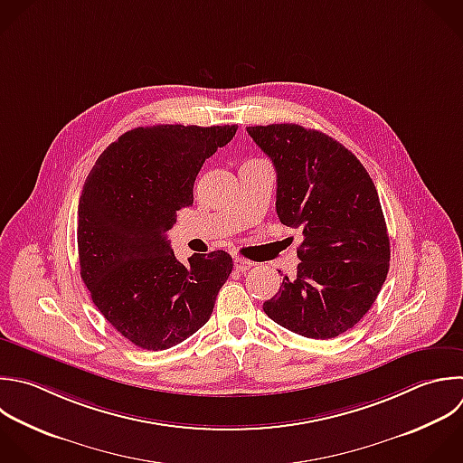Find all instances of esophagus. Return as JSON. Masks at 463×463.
<instances>
[{
    "label": "esophagus",
    "instance_id": "1",
    "mask_svg": "<svg viewBox=\"0 0 463 463\" xmlns=\"http://www.w3.org/2000/svg\"><path fill=\"white\" fill-rule=\"evenodd\" d=\"M233 266H235L237 271H248V269H251L255 266V262H251L248 259H242V257H235Z\"/></svg>",
    "mask_w": 463,
    "mask_h": 463
}]
</instances>
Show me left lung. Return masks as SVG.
<instances>
[{
	"instance_id": "left-lung-1",
	"label": "left lung",
	"mask_w": 463,
	"mask_h": 463,
	"mask_svg": "<svg viewBox=\"0 0 463 463\" xmlns=\"http://www.w3.org/2000/svg\"><path fill=\"white\" fill-rule=\"evenodd\" d=\"M277 172V215L302 230L297 277H284L264 313L307 336L335 338L376 300L389 271L380 199L362 163L338 141L300 125L248 127Z\"/></svg>"
}]
</instances>
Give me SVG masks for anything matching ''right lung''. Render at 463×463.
<instances>
[{
    "mask_svg": "<svg viewBox=\"0 0 463 463\" xmlns=\"http://www.w3.org/2000/svg\"><path fill=\"white\" fill-rule=\"evenodd\" d=\"M235 125L139 127L96 161L78 208L81 279L101 315L134 345L161 351L201 329L233 260L217 250L175 259L166 232L194 204V183Z\"/></svg>",
    "mask_w": 463,
    "mask_h": 463,
    "instance_id": "obj_1",
    "label": "right lung"
}]
</instances>
